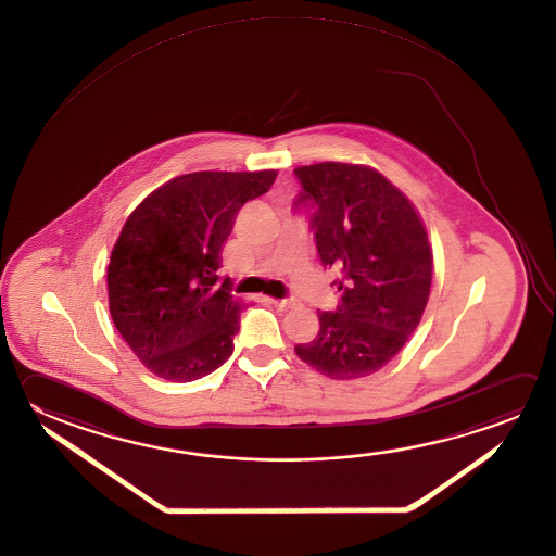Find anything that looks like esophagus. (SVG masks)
<instances>
[{
  "instance_id": "esophagus-1",
  "label": "esophagus",
  "mask_w": 556,
  "mask_h": 556,
  "mask_svg": "<svg viewBox=\"0 0 556 556\" xmlns=\"http://www.w3.org/2000/svg\"><path fill=\"white\" fill-rule=\"evenodd\" d=\"M270 303H274L278 309H283V312H286V309H292L293 305H295V302L290 300V298H286V300H273V298H270Z\"/></svg>"
}]
</instances>
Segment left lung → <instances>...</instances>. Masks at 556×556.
<instances>
[{
    "label": "left lung",
    "instance_id": "1",
    "mask_svg": "<svg viewBox=\"0 0 556 556\" xmlns=\"http://www.w3.org/2000/svg\"><path fill=\"white\" fill-rule=\"evenodd\" d=\"M295 205H312L317 253L337 270L341 303L319 312V333L295 344L317 372L354 380L378 372L421 321L433 253L414 203L374 168L344 162L300 166Z\"/></svg>",
    "mask_w": 556,
    "mask_h": 556
}]
</instances>
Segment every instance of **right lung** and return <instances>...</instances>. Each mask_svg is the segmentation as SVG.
<instances>
[{"label":"right lung","mask_w":556,"mask_h":556,"mask_svg":"<svg viewBox=\"0 0 556 556\" xmlns=\"http://www.w3.org/2000/svg\"><path fill=\"white\" fill-rule=\"evenodd\" d=\"M274 180V170L184 174L123 225L108 266L110 314L159 378L192 382L231 356L242 303L217 274L219 254L239 210Z\"/></svg>","instance_id":"1"}]
</instances>
